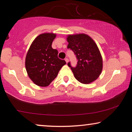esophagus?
<instances>
[{
  "instance_id": "1",
  "label": "esophagus",
  "mask_w": 132,
  "mask_h": 132,
  "mask_svg": "<svg viewBox=\"0 0 132 132\" xmlns=\"http://www.w3.org/2000/svg\"><path fill=\"white\" fill-rule=\"evenodd\" d=\"M65 61H66V62L67 63H68V62H69V59H68V58H66V59H65Z\"/></svg>"
}]
</instances>
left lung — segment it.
Segmentation results:
<instances>
[{"label": "left lung", "instance_id": "obj_1", "mask_svg": "<svg viewBox=\"0 0 132 132\" xmlns=\"http://www.w3.org/2000/svg\"><path fill=\"white\" fill-rule=\"evenodd\" d=\"M68 48L72 50L78 60L76 68H71L76 79L88 84L97 80L102 70V57L94 41L86 34L68 35Z\"/></svg>", "mask_w": 132, "mask_h": 132}]
</instances>
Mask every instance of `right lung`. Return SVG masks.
I'll list each match as a JSON object with an SVG mask.
<instances>
[{
  "instance_id": "right-lung-1",
  "label": "right lung",
  "mask_w": 132,
  "mask_h": 132,
  "mask_svg": "<svg viewBox=\"0 0 132 132\" xmlns=\"http://www.w3.org/2000/svg\"><path fill=\"white\" fill-rule=\"evenodd\" d=\"M56 34L46 32L39 34L31 44L27 53L25 66L30 79L37 86L46 87L56 77L66 63L57 57L58 52L52 48Z\"/></svg>"
}]
</instances>
